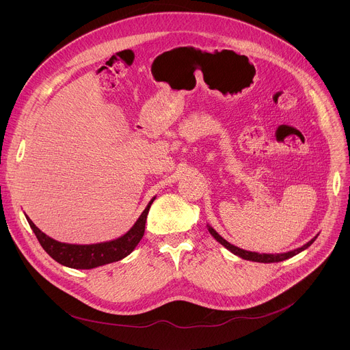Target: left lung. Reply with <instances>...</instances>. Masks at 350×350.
<instances>
[{"label":"left lung","instance_id":"obj_1","mask_svg":"<svg viewBox=\"0 0 350 350\" xmlns=\"http://www.w3.org/2000/svg\"><path fill=\"white\" fill-rule=\"evenodd\" d=\"M208 230H209V232L215 237V239H216L217 242H220L224 247H227L231 254H234V255H237V256H239V258H242V259H245V260H252V262H259V263H277V262L286 260V259H289V258H292V256H295V255H297V254H301L302 251H305V249H308V247L316 241V238H317V235H316L314 238H312V239H310L308 243H305L304 246L297 247V249H293V251H289V252H285V254H258V252L245 251V249H241V247H238V246H235V245L227 242V241H226L221 235H219V232H216V230H215L213 227H211L209 224H208Z\"/></svg>","mask_w":350,"mask_h":350}]
</instances>
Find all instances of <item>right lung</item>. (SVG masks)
I'll use <instances>...</instances> for the list:
<instances>
[{
    "instance_id": "1",
    "label": "right lung",
    "mask_w": 350,
    "mask_h": 350,
    "mask_svg": "<svg viewBox=\"0 0 350 350\" xmlns=\"http://www.w3.org/2000/svg\"><path fill=\"white\" fill-rule=\"evenodd\" d=\"M155 198L157 196H154L151 201L148 202L144 212L139 215L134 226L126 234L112 241L91 243V245H77V243H66V242L55 241L54 238L44 234L38 227H36V224L29 217L26 219L44 251L54 260L70 269L90 270V269H95L99 266L122 260L134 251L135 246L138 245V242L144 235L146 216H148L149 208H151L152 202L155 201Z\"/></svg>"
}]
</instances>
